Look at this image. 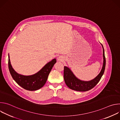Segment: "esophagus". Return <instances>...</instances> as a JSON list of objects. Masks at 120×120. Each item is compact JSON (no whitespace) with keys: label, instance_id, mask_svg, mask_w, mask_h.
<instances>
[{"label":"esophagus","instance_id":"34e87169","mask_svg":"<svg viewBox=\"0 0 120 120\" xmlns=\"http://www.w3.org/2000/svg\"><path fill=\"white\" fill-rule=\"evenodd\" d=\"M57 59H58V61H59V62H62V61H63V60L64 59V57L63 56H60L57 58Z\"/></svg>","mask_w":120,"mask_h":120}]
</instances>
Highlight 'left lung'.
<instances>
[{
    "label": "left lung",
    "instance_id": "left-lung-1",
    "mask_svg": "<svg viewBox=\"0 0 120 120\" xmlns=\"http://www.w3.org/2000/svg\"><path fill=\"white\" fill-rule=\"evenodd\" d=\"M103 48V57L104 63L101 72L93 80L90 81H82L77 79L69 68L64 66V80L67 86L75 91L80 92L87 91L93 88L100 81L101 76L103 75L106 64V60L105 55V50Z\"/></svg>",
    "mask_w": 120,
    "mask_h": 120
}]
</instances>
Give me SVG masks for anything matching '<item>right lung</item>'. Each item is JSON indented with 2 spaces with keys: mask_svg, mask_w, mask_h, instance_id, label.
Masks as SVG:
<instances>
[{
  "mask_svg": "<svg viewBox=\"0 0 120 120\" xmlns=\"http://www.w3.org/2000/svg\"><path fill=\"white\" fill-rule=\"evenodd\" d=\"M56 59H54L48 63L38 73L29 76L19 75L13 69L8 55V68L10 73L15 82L24 89L28 91H36L42 88L45 83L48 75L56 63Z\"/></svg>",
  "mask_w": 120,
  "mask_h": 120,
  "instance_id": "add662e5",
  "label": "right lung"
}]
</instances>
